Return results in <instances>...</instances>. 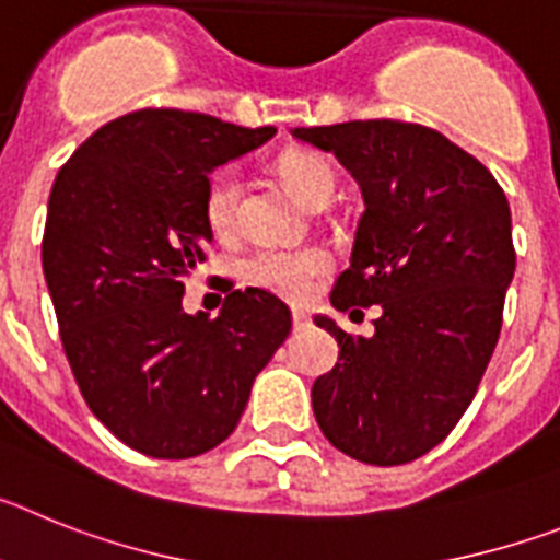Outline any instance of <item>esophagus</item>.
Returning <instances> with one entry per match:
<instances>
[{"label":"esophagus","instance_id":"esophagus-1","mask_svg":"<svg viewBox=\"0 0 560 560\" xmlns=\"http://www.w3.org/2000/svg\"><path fill=\"white\" fill-rule=\"evenodd\" d=\"M291 316H294V328H296V330L308 328L311 319H308V314H305L303 308H294V311H291Z\"/></svg>","mask_w":560,"mask_h":560}]
</instances>
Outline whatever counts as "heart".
Wrapping results in <instances>:
<instances>
[{"mask_svg":"<svg viewBox=\"0 0 560 560\" xmlns=\"http://www.w3.org/2000/svg\"><path fill=\"white\" fill-rule=\"evenodd\" d=\"M296 199L308 207L328 205L336 192V171L319 151L296 148L285 151L277 162ZM241 171L235 165H221L207 176L201 192V212L215 235H226L235 226ZM330 269V255L316 244H260L244 257V277L257 289H266L285 300H305L314 283Z\"/></svg>","mask_w":560,"mask_h":560,"instance_id":"1","label":"heart"}]
</instances>
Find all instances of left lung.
<instances>
[{
	"mask_svg": "<svg viewBox=\"0 0 560 560\" xmlns=\"http://www.w3.org/2000/svg\"><path fill=\"white\" fill-rule=\"evenodd\" d=\"M291 133L334 153L364 196L330 305H381L370 339L316 316L339 341L311 389L316 423L359 463H412L457 427L497 348L516 271L511 207L491 171L434 128L353 120Z\"/></svg>",
	"mask_w": 560,
	"mask_h": 560,
	"instance_id": "8db88e82",
	"label": "left lung"
}]
</instances>
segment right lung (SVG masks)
<instances>
[{"label":"right lung","mask_w":560,"mask_h":560,"mask_svg":"<svg viewBox=\"0 0 560 560\" xmlns=\"http://www.w3.org/2000/svg\"><path fill=\"white\" fill-rule=\"evenodd\" d=\"M275 131L140 108L97 128L49 192L42 266L63 353L95 418L148 457L224 443L291 330L289 305L260 289L230 285L215 319L182 308L212 241L207 176Z\"/></svg>","instance_id":"right-lung-1"}]
</instances>
